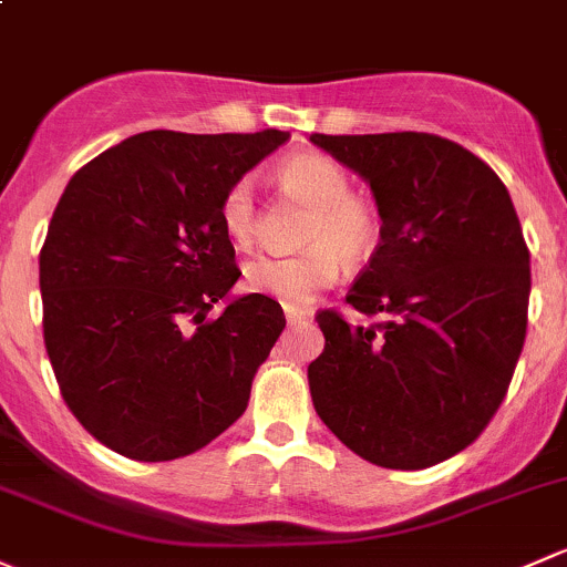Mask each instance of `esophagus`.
<instances>
[{
    "label": "esophagus",
    "instance_id": "34e87169",
    "mask_svg": "<svg viewBox=\"0 0 567 567\" xmlns=\"http://www.w3.org/2000/svg\"><path fill=\"white\" fill-rule=\"evenodd\" d=\"M285 318H288L290 326H299L307 323L312 318V309H303V307H285Z\"/></svg>",
    "mask_w": 567,
    "mask_h": 567
}]
</instances>
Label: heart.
<instances>
[{
  "label": "heart",
  "instance_id": "b5f03b06",
  "mask_svg": "<svg viewBox=\"0 0 567 567\" xmlns=\"http://www.w3.org/2000/svg\"><path fill=\"white\" fill-rule=\"evenodd\" d=\"M277 182L309 206L296 255H255L244 266V285L252 293L290 303L312 301L331 288L342 260L363 264L383 238V219L372 200L353 193V178L342 163L320 152L293 154L279 163ZM219 225L238 247H249L258 228V204L249 178H236L219 200Z\"/></svg>",
  "mask_w": 567,
  "mask_h": 567
}]
</instances>
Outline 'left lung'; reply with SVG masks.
Returning a JSON list of instances; mask_svg holds the SVG:
<instances>
[{"label":"left lung","mask_w":567,"mask_h":567,"mask_svg":"<svg viewBox=\"0 0 567 567\" xmlns=\"http://www.w3.org/2000/svg\"><path fill=\"white\" fill-rule=\"evenodd\" d=\"M361 174L383 219L378 252L307 367L320 421L378 467L445 462L494 419L527 337L529 249L499 176L432 133L312 135Z\"/></svg>","instance_id":"left-lung-1"}]
</instances>
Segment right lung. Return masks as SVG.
<instances>
[{
	"mask_svg": "<svg viewBox=\"0 0 567 567\" xmlns=\"http://www.w3.org/2000/svg\"><path fill=\"white\" fill-rule=\"evenodd\" d=\"M282 130H148L70 178L40 249L43 339L70 413L105 449L171 462L247 410L282 307L249 293L219 225L223 193L282 146Z\"/></svg>",
	"mask_w": 567,
	"mask_h": 567,
	"instance_id": "right-lung-1",
	"label": "right lung"
}]
</instances>
